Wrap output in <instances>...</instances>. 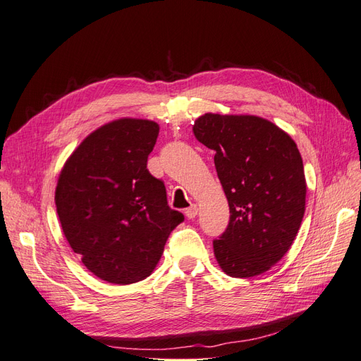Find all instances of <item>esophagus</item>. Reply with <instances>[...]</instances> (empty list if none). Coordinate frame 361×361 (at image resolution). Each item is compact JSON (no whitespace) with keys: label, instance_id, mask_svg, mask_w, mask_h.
Here are the masks:
<instances>
[{"label":"esophagus","instance_id":"34e87169","mask_svg":"<svg viewBox=\"0 0 361 361\" xmlns=\"http://www.w3.org/2000/svg\"><path fill=\"white\" fill-rule=\"evenodd\" d=\"M197 212H199L197 204H192L187 211H185V215H187V218H190V220H192V218L197 216Z\"/></svg>","mask_w":361,"mask_h":361}]
</instances>
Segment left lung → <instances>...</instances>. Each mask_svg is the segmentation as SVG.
Segmentation results:
<instances>
[{
  "instance_id": "1",
  "label": "left lung",
  "mask_w": 361,
  "mask_h": 361,
  "mask_svg": "<svg viewBox=\"0 0 361 361\" xmlns=\"http://www.w3.org/2000/svg\"><path fill=\"white\" fill-rule=\"evenodd\" d=\"M192 133L215 152L214 162L231 209L214 255L227 276L248 279L286 255L305 211V178L295 141L257 116L206 113Z\"/></svg>"
}]
</instances>
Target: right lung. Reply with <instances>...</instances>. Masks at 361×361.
Instances as JSON below:
<instances>
[{
	"instance_id": "1",
	"label": "right lung",
	"mask_w": 361,
	"mask_h": 361,
	"mask_svg": "<svg viewBox=\"0 0 361 361\" xmlns=\"http://www.w3.org/2000/svg\"><path fill=\"white\" fill-rule=\"evenodd\" d=\"M158 123L120 118L96 129L64 164L56 204L63 233L84 267L114 285L152 274L183 214L167 203L147 158Z\"/></svg>"
}]
</instances>
